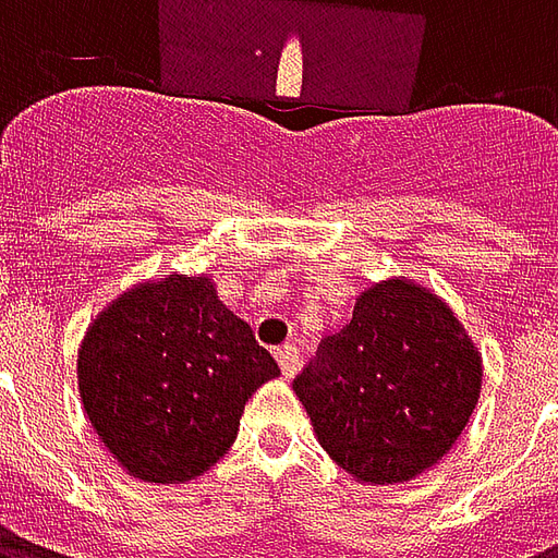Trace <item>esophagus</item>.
Returning a JSON list of instances; mask_svg holds the SVG:
<instances>
[{
	"label": "esophagus",
	"mask_w": 558,
	"mask_h": 558,
	"mask_svg": "<svg viewBox=\"0 0 558 558\" xmlns=\"http://www.w3.org/2000/svg\"><path fill=\"white\" fill-rule=\"evenodd\" d=\"M275 359H278L283 376H295V371H299V362H302V359H299V350H295L292 343H283V347H278Z\"/></svg>",
	"instance_id": "obj_1"
}]
</instances>
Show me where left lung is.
I'll return each mask as SVG.
<instances>
[{"label":"left lung","mask_w":558,"mask_h":558,"mask_svg":"<svg viewBox=\"0 0 558 558\" xmlns=\"http://www.w3.org/2000/svg\"><path fill=\"white\" fill-rule=\"evenodd\" d=\"M319 445L352 478L398 484L448 454L478 403L481 355L430 290L386 280L295 376Z\"/></svg>","instance_id":"obj_1"}]
</instances>
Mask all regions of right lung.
Wrapping results in <instances>:
<instances>
[{"instance_id": "obj_1", "label": "right lung", "mask_w": 558, "mask_h": 558, "mask_svg": "<svg viewBox=\"0 0 558 558\" xmlns=\"http://www.w3.org/2000/svg\"><path fill=\"white\" fill-rule=\"evenodd\" d=\"M280 374L208 278L170 275L104 311L80 347L92 427L143 481H191L230 451L244 403Z\"/></svg>"}]
</instances>
